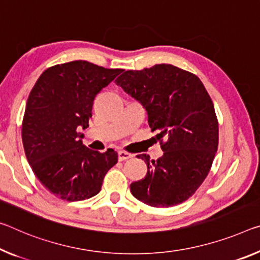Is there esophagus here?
<instances>
[{"label": "esophagus", "mask_w": 260, "mask_h": 260, "mask_svg": "<svg viewBox=\"0 0 260 260\" xmlns=\"http://www.w3.org/2000/svg\"><path fill=\"white\" fill-rule=\"evenodd\" d=\"M132 154H129V152H127V151H123V150H120L118 152V158H119V160H126V159H128V158H131L132 157Z\"/></svg>", "instance_id": "obj_1"}]
</instances>
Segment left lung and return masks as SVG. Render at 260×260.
Masks as SVG:
<instances>
[{
    "label": "left lung",
    "instance_id": "1",
    "mask_svg": "<svg viewBox=\"0 0 260 260\" xmlns=\"http://www.w3.org/2000/svg\"><path fill=\"white\" fill-rule=\"evenodd\" d=\"M118 85L145 106L151 131L164 154L145 159L143 179L131 184L138 200L151 207H172L187 200L204 183L219 146V121L212 98L194 74L172 64L127 71Z\"/></svg>",
    "mask_w": 260,
    "mask_h": 260
}]
</instances>
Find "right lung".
<instances>
[{
  "label": "right lung",
  "mask_w": 260,
  "mask_h": 260,
  "mask_svg": "<svg viewBox=\"0 0 260 260\" xmlns=\"http://www.w3.org/2000/svg\"><path fill=\"white\" fill-rule=\"evenodd\" d=\"M123 69L83 60L55 64L41 74L28 94L22 122L26 158L39 182L67 201L100 193L105 175L118 162L117 151L100 152L82 143L93 101Z\"/></svg>",
  "instance_id": "obj_1"
}]
</instances>
